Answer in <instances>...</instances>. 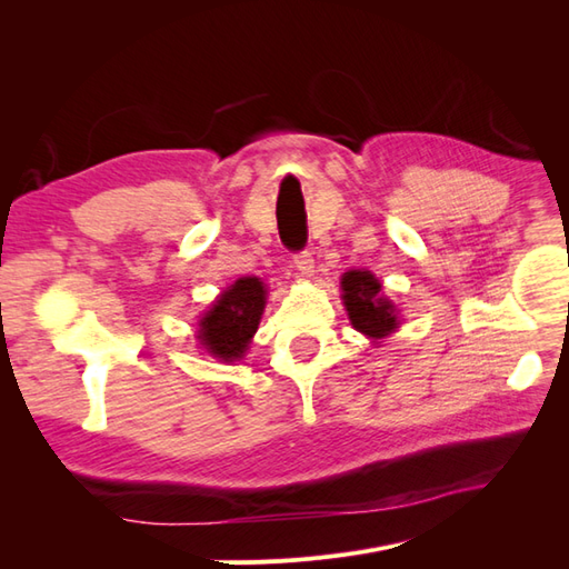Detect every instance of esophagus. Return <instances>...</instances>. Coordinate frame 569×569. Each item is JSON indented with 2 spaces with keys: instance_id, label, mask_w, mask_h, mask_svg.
<instances>
[{
  "instance_id": "esophagus-1",
  "label": "esophagus",
  "mask_w": 569,
  "mask_h": 569,
  "mask_svg": "<svg viewBox=\"0 0 569 569\" xmlns=\"http://www.w3.org/2000/svg\"><path fill=\"white\" fill-rule=\"evenodd\" d=\"M295 268L303 274V278H311V274H313V253L308 249L295 253Z\"/></svg>"
}]
</instances>
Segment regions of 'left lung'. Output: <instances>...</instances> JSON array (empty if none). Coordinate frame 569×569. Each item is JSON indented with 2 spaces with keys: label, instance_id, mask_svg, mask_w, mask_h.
Masks as SVG:
<instances>
[{
  "label": "left lung",
  "instance_id": "left-lung-1",
  "mask_svg": "<svg viewBox=\"0 0 569 569\" xmlns=\"http://www.w3.org/2000/svg\"><path fill=\"white\" fill-rule=\"evenodd\" d=\"M343 306H347L351 325L358 332L380 339L396 330V308L389 299L380 297V280L368 270H351L341 278Z\"/></svg>",
  "mask_w": 569,
  "mask_h": 569
}]
</instances>
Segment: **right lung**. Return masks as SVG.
Masks as SVG:
<instances>
[{
	"label": "right lung",
	"mask_w": 569,
	"mask_h": 569,
	"mask_svg": "<svg viewBox=\"0 0 569 569\" xmlns=\"http://www.w3.org/2000/svg\"><path fill=\"white\" fill-rule=\"evenodd\" d=\"M266 306V289L258 278L237 280L220 295L213 308L199 322V339L209 353L222 360H237L247 351Z\"/></svg>",
	"instance_id": "right-lung-1"
}]
</instances>
